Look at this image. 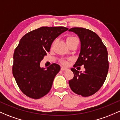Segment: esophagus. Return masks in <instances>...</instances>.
<instances>
[{
  "mask_svg": "<svg viewBox=\"0 0 120 120\" xmlns=\"http://www.w3.org/2000/svg\"><path fill=\"white\" fill-rule=\"evenodd\" d=\"M61 71H67V70H68V68H67L64 67H61Z\"/></svg>",
  "mask_w": 120,
  "mask_h": 120,
  "instance_id": "obj_1",
  "label": "esophagus"
}]
</instances>
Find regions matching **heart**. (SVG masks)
Listing matches in <instances>:
<instances>
[{"label": "heart", "instance_id": "1", "mask_svg": "<svg viewBox=\"0 0 120 120\" xmlns=\"http://www.w3.org/2000/svg\"><path fill=\"white\" fill-rule=\"evenodd\" d=\"M78 40V38H77L75 37H73V36H69V37H68L67 38L66 41H67V42H71V41H74V40ZM61 63L65 65H67L68 64V61H66V60H63V61H61Z\"/></svg>", "mask_w": 120, "mask_h": 120}]
</instances>
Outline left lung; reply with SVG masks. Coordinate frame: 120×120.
Segmentation results:
<instances>
[{"mask_svg":"<svg viewBox=\"0 0 120 120\" xmlns=\"http://www.w3.org/2000/svg\"><path fill=\"white\" fill-rule=\"evenodd\" d=\"M78 34L81 48L74 67L84 65L85 71L79 72L71 68L74 76L69 81L74 93L82 97H89L97 93L104 83L109 70L108 50L100 37L94 31L73 27L69 30Z\"/></svg>","mask_w":120,"mask_h":120,"instance_id":"obj_1","label":"left lung"}]
</instances>
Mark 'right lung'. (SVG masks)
Masks as SVG:
<instances>
[{
  "label": "right lung",
  "mask_w": 120,
  "mask_h": 120,
  "mask_svg": "<svg viewBox=\"0 0 120 120\" xmlns=\"http://www.w3.org/2000/svg\"><path fill=\"white\" fill-rule=\"evenodd\" d=\"M68 29L63 26H44L27 33L21 39L14 53L12 74L26 96L40 99L49 92L60 67L53 63L45 69L40 67V62L50 51L55 38Z\"/></svg>",
  "instance_id": "obj_1"
}]
</instances>
